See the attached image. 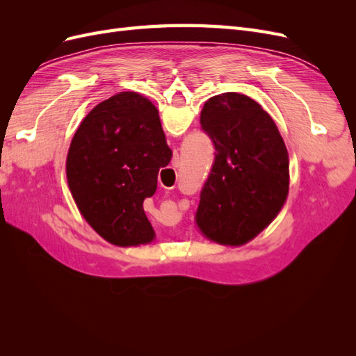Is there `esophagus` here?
Masks as SVG:
<instances>
[{"label": "esophagus", "mask_w": 356, "mask_h": 356, "mask_svg": "<svg viewBox=\"0 0 356 356\" xmlns=\"http://www.w3.org/2000/svg\"><path fill=\"white\" fill-rule=\"evenodd\" d=\"M172 197H174V202H175V207H177V204L179 203V197H181V195H179V190H178V188H175V190H172Z\"/></svg>", "instance_id": "1"}]
</instances>
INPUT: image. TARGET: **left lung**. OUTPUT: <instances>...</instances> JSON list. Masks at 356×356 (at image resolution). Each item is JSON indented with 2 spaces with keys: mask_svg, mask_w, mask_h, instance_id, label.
I'll return each mask as SVG.
<instances>
[{
  "mask_svg": "<svg viewBox=\"0 0 356 356\" xmlns=\"http://www.w3.org/2000/svg\"><path fill=\"white\" fill-rule=\"evenodd\" d=\"M208 179L199 227L209 252L224 261L251 257L268 241L289 190L288 154L264 123L238 106L202 117Z\"/></svg>",
  "mask_w": 356,
  "mask_h": 356,
  "instance_id": "8db88e82",
  "label": "left lung"
}]
</instances>
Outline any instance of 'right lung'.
Here are the masks:
<instances>
[{
  "instance_id": "obj_1",
  "label": "right lung",
  "mask_w": 356,
  "mask_h": 356,
  "mask_svg": "<svg viewBox=\"0 0 356 356\" xmlns=\"http://www.w3.org/2000/svg\"><path fill=\"white\" fill-rule=\"evenodd\" d=\"M156 111L117 108L83 135L67 168L68 195L80 229L92 245L131 261L157 243L169 196L157 187L159 168L144 145Z\"/></svg>"
}]
</instances>
